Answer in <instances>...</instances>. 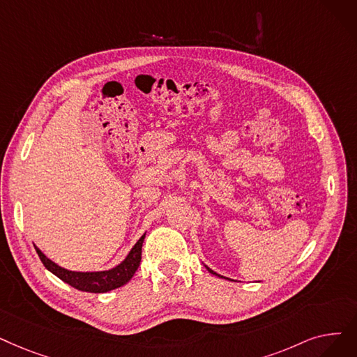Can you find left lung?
Instances as JSON below:
<instances>
[{
    "label": "left lung",
    "mask_w": 357,
    "mask_h": 357,
    "mask_svg": "<svg viewBox=\"0 0 357 357\" xmlns=\"http://www.w3.org/2000/svg\"><path fill=\"white\" fill-rule=\"evenodd\" d=\"M206 268H207V270H208V271H210V273H211V274H214V275H217V277H223V275H220V274H217V273H214V271H213V270H211V268H208V267H207V266H206ZM227 280H229V278H227Z\"/></svg>",
    "instance_id": "8db88e82"
}]
</instances>
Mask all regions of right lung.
Here are the masks:
<instances>
[{"label":"right lung","mask_w":357,"mask_h":357,"mask_svg":"<svg viewBox=\"0 0 357 357\" xmlns=\"http://www.w3.org/2000/svg\"><path fill=\"white\" fill-rule=\"evenodd\" d=\"M144 238H146V234L137 241V243L132 246V250L128 252L126 259L121 261L116 267L111 270H103V271H71L55 264V262L46 257L36 245H35V250L40 261L43 262V266L46 267V270L55 274L64 283L82 291L106 293L127 284L131 280L142 262V248H143Z\"/></svg>","instance_id":"right-lung-1"}]
</instances>
